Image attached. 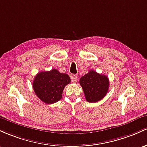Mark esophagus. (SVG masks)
<instances>
[{"instance_id":"34e87169","label":"esophagus","mask_w":147,"mask_h":147,"mask_svg":"<svg viewBox=\"0 0 147 147\" xmlns=\"http://www.w3.org/2000/svg\"><path fill=\"white\" fill-rule=\"evenodd\" d=\"M77 78H78V77H77V76H76V75L72 76H71L72 81H73L74 82H77Z\"/></svg>"}]
</instances>
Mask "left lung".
Instances as JSON below:
<instances>
[{
    "label": "left lung",
    "instance_id": "obj_1",
    "mask_svg": "<svg viewBox=\"0 0 147 147\" xmlns=\"http://www.w3.org/2000/svg\"><path fill=\"white\" fill-rule=\"evenodd\" d=\"M86 100L90 103L99 101L108 93L109 79L105 75H101L94 70H90L80 79Z\"/></svg>",
    "mask_w": 147,
    "mask_h": 147
}]
</instances>
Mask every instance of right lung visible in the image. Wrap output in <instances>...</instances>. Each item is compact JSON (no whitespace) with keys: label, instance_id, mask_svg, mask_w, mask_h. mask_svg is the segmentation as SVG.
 Segmentation results:
<instances>
[{"label":"right lung","instance_id":"1","mask_svg":"<svg viewBox=\"0 0 147 147\" xmlns=\"http://www.w3.org/2000/svg\"><path fill=\"white\" fill-rule=\"evenodd\" d=\"M70 82V77L67 74L53 69L38 73L34 78L32 87L39 99L47 104H52L62 98L63 90Z\"/></svg>","mask_w":147,"mask_h":147}]
</instances>
